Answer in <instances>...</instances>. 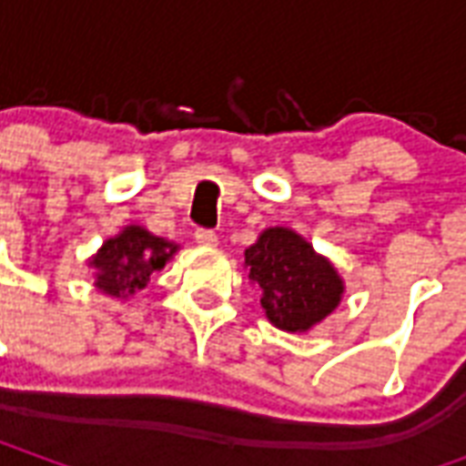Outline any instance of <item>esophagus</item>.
Instances as JSON below:
<instances>
[{
    "mask_svg": "<svg viewBox=\"0 0 466 466\" xmlns=\"http://www.w3.org/2000/svg\"><path fill=\"white\" fill-rule=\"evenodd\" d=\"M194 239L199 244H204V247H214V244L219 242V237H217L212 229H197V232H194Z\"/></svg>",
    "mask_w": 466,
    "mask_h": 466,
    "instance_id": "obj_1",
    "label": "esophagus"
}]
</instances>
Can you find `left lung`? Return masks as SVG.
Listing matches in <instances>:
<instances>
[{
    "label": "left lung",
    "instance_id": "1",
    "mask_svg": "<svg viewBox=\"0 0 466 466\" xmlns=\"http://www.w3.org/2000/svg\"><path fill=\"white\" fill-rule=\"evenodd\" d=\"M249 279L262 289L269 322L284 332H307L339 304V274L312 244L284 227H274L244 252Z\"/></svg>",
    "mask_w": 466,
    "mask_h": 466
}]
</instances>
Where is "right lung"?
<instances>
[{
	"label": "right lung",
	"mask_w": 466,
	"mask_h": 466,
	"mask_svg": "<svg viewBox=\"0 0 466 466\" xmlns=\"http://www.w3.org/2000/svg\"><path fill=\"white\" fill-rule=\"evenodd\" d=\"M177 252V244L164 242L142 227H127L119 237L106 239L92 257L96 269V287L112 297H129L149 282L154 269H162Z\"/></svg>",
	"instance_id": "obj_1"
}]
</instances>
